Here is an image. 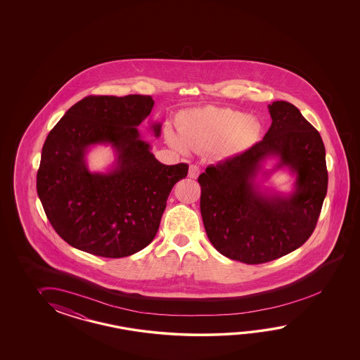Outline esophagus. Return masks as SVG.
Wrapping results in <instances>:
<instances>
[{"label": "esophagus", "mask_w": 360, "mask_h": 360, "mask_svg": "<svg viewBox=\"0 0 360 360\" xmlns=\"http://www.w3.org/2000/svg\"><path fill=\"white\" fill-rule=\"evenodd\" d=\"M199 172H200V169H199L198 166H195V165H191L189 166V172H188V175L191 179H197L199 175Z\"/></svg>", "instance_id": "obj_1"}]
</instances>
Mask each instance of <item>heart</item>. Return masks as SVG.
Returning a JSON list of instances; mask_svg holds the SVG:
<instances>
[{"mask_svg":"<svg viewBox=\"0 0 360 360\" xmlns=\"http://www.w3.org/2000/svg\"><path fill=\"white\" fill-rule=\"evenodd\" d=\"M179 132L167 130L166 138L179 150L186 146L195 152L216 149L222 157L243 153L261 136L262 124L253 115L230 108H195L184 112L179 120Z\"/></svg>","mask_w":360,"mask_h":360,"instance_id":"1","label":"heart"}]
</instances>
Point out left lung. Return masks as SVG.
I'll use <instances>...</instances> for the list:
<instances>
[{
    "label": "left lung",
    "mask_w": 360,
    "mask_h": 360,
    "mask_svg": "<svg viewBox=\"0 0 360 360\" xmlns=\"http://www.w3.org/2000/svg\"><path fill=\"white\" fill-rule=\"evenodd\" d=\"M271 126L243 153L200 174V214L207 237L231 260L255 265L297 250L313 234L327 194L326 149L319 132L288 101L269 104ZM278 156L276 168L297 174L290 196L261 193L254 179L260 163Z\"/></svg>",
    "instance_id": "left-lung-1"
}]
</instances>
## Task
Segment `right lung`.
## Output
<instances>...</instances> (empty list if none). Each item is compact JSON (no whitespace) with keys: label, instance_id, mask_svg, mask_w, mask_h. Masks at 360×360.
<instances>
[{"label":"right lung","instance_id":"right-lung-1","mask_svg":"<svg viewBox=\"0 0 360 360\" xmlns=\"http://www.w3.org/2000/svg\"><path fill=\"white\" fill-rule=\"evenodd\" d=\"M149 95L86 96L49 132L37 171V193L47 219L68 245L120 259L153 240L174 185L189 166L155 160L138 126L150 115ZM161 135V123L152 126ZM110 143L117 153L108 174L90 173L86 149Z\"/></svg>","mask_w":360,"mask_h":360}]
</instances>
